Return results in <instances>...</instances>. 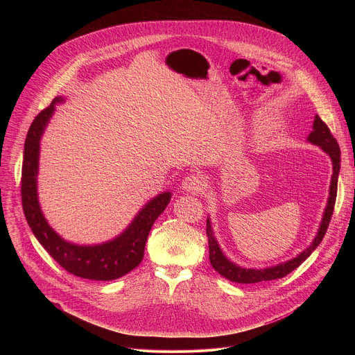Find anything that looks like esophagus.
<instances>
[{
  "mask_svg": "<svg viewBox=\"0 0 355 355\" xmlns=\"http://www.w3.org/2000/svg\"><path fill=\"white\" fill-rule=\"evenodd\" d=\"M182 189L187 191V192H192V193H198L200 192L202 187H204V184H202V178L199 175H195V174H189L187 175L184 180H182Z\"/></svg>",
  "mask_w": 355,
  "mask_h": 355,
  "instance_id": "obj_1",
  "label": "esophagus"
}]
</instances>
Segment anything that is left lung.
<instances>
[{"label": "left lung", "mask_w": 355, "mask_h": 355, "mask_svg": "<svg viewBox=\"0 0 355 355\" xmlns=\"http://www.w3.org/2000/svg\"><path fill=\"white\" fill-rule=\"evenodd\" d=\"M308 140L311 143L322 147L330 156L331 163H333V175H331V182H330V192H329L330 196L327 200V207H326L318 236L315 237L313 243L305 251H302L297 257H295L286 263H282L279 266L270 267V268H263V270L241 268V267L233 264L232 261H229L223 256V252L219 248L216 239L214 237L211 222L208 219L207 220V236H208V243H209V260H211V264L215 268V271H218L226 279H229L232 282H237V284H256V282L284 278L285 275H288L289 272L296 270L303 261H305L315 251V248L320 244V241L323 240V237L327 232L329 223L331 220V215H333L334 204H336V196H337V181H338L340 163H341L340 146H338L337 140L334 139V136L331 135L329 126L319 118V115L315 116L313 130L311 132Z\"/></svg>", "instance_id": "left-lung-1"}]
</instances>
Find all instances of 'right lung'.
<instances>
[{"instance_id": "add662e5", "label": "right lung", "mask_w": 355, "mask_h": 355, "mask_svg": "<svg viewBox=\"0 0 355 355\" xmlns=\"http://www.w3.org/2000/svg\"><path fill=\"white\" fill-rule=\"evenodd\" d=\"M60 101L63 99L55 98L52 104L40 111L28 130L21 178L22 209L35 237L67 272L94 281L118 279L141 263L150 229L170 204L171 193L163 192L151 199L130 226L112 241L98 245H77L64 241L43 218L36 192L39 140L55 105Z\"/></svg>"}]
</instances>
